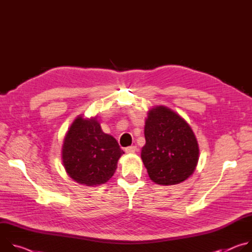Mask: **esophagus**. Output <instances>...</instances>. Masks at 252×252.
<instances>
[{
    "instance_id": "obj_1",
    "label": "esophagus",
    "mask_w": 252,
    "mask_h": 252,
    "mask_svg": "<svg viewBox=\"0 0 252 252\" xmlns=\"http://www.w3.org/2000/svg\"><path fill=\"white\" fill-rule=\"evenodd\" d=\"M126 154H134L136 151H137V149H136V147H134V146H131V147H127V148H126Z\"/></svg>"
}]
</instances>
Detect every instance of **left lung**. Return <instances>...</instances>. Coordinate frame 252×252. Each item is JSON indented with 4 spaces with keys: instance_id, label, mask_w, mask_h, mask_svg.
<instances>
[{
    "instance_id": "1",
    "label": "left lung",
    "mask_w": 252,
    "mask_h": 252,
    "mask_svg": "<svg viewBox=\"0 0 252 252\" xmlns=\"http://www.w3.org/2000/svg\"><path fill=\"white\" fill-rule=\"evenodd\" d=\"M145 137L140 157L154 183L177 185L194 172L199 158L197 139L186 120L169 107L157 105L149 111Z\"/></svg>"
}]
</instances>
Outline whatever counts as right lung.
I'll use <instances>...</instances> for the list:
<instances>
[{
  "label": "right lung",
  "mask_w": 252,
  "mask_h": 252,
  "mask_svg": "<svg viewBox=\"0 0 252 252\" xmlns=\"http://www.w3.org/2000/svg\"><path fill=\"white\" fill-rule=\"evenodd\" d=\"M117 139L104 133L95 118L79 116L66 131L62 148L63 165L70 178L87 187L105 184L124 155Z\"/></svg>",
  "instance_id": "right-lung-1"
}]
</instances>
